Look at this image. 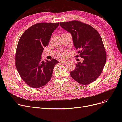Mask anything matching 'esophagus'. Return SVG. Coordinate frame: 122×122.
I'll return each instance as SVG.
<instances>
[{
	"instance_id": "1",
	"label": "esophagus",
	"mask_w": 122,
	"mask_h": 122,
	"mask_svg": "<svg viewBox=\"0 0 122 122\" xmlns=\"http://www.w3.org/2000/svg\"><path fill=\"white\" fill-rule=\"evenodd\" d=\"M59 62L60 63H66L67 62V61L66 60H60L59 61Z\"/></svg>"
}]
</instances>
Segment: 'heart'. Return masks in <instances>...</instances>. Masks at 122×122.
<instances>
[{"label": "heart", "instance_id": "obj_1", "mask_svg": "<svg viewBox=\"0 0 122 122\" xmlns=\"http://www.w3.org/2000/svg\"><path fill=\"white\" fill-rule=\"evenodd\" d=\"M58 55L61 57H63L64 56V53L62 52H59L58 53Z\"/></svg>", "mask_w": 122, "mask_h": 122}]
</instances>
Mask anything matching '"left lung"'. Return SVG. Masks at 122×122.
<instances>
[{
	"label": "left lung",
	"mask_w": 122,
	"mask_h": 122,
	"mask_svg": "<svg viewBox=\"0 0 122 122\" xmlns=\"http://www.w3.org/2000/svg\"><path fill=\"white\" fill-rule=\"evenodd\" d=\"M60 26L72 36L77 53L84 59L76 64L70 75L81 85H88L97 80L101 74L106 60V51L101 36L91 25L78 21L60 22Z\"/></svg>",
	"instance_id": "left-lung-1"
}]
</instances>
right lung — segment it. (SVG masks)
Listing matches in <instances>:
<instances>
[{"mask_svg":"<svg viewBox=\"0 0 122 122\" xmlns=\"http://www.w3.org/2000/svg\"><path fill=\"white\" fill-rule=\"evenodd\" d=\"M59 23H40L25 30L19 41L15 55L17 71L23 80L35 88L41 87L50 81L58 61L41 60L43 47L48 46Z\"/></svg>","mask_w":122,"mask_h":122,"instance_id":"right-lung-1","label":"right lung"}]
</instances>
